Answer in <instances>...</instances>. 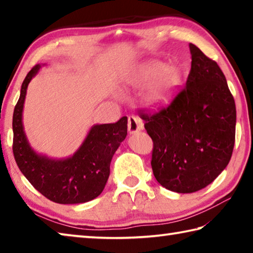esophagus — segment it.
<instances>
[{
  "label": "esophagus",
  "instance_id": "obj_1",
  "mask_svg": "<svg viewBox=\"0 0 253 253\" xmlns=\"http://www.w3.org/2000/svg\"><path fill=\"white\" fill-rule=\"evenodd\" d=\"M143 127L144 124L138 117L132 116V115L131 116H128V131H129L130 134H134V132L143 129Z\"/></svg>",
  "mask_w": 253,
  "mask_h": 253
}]
</instances>
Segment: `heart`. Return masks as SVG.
Segmentation results:
<instances>
[{
	"label": "heart",
	"mask_w": 253,
	"mask_h": 253,
	"mask_svg": "<svg viewBox=\"0 0 253 253\" xmlns=\"http://www.w3.org/2000/svg\"><path fill=\"white\" fill-rule=\"evenodd\" d=\"M149 74L153 76H160L162 77V85L158 87L153 93V99L156 101H162L165 99V87L172 83V79L174 78V70L172 68H164L161 63H154V65L149 68Z\"/></svg>",
	"instance_id": "obj_1"
}]
</instances>
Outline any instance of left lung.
I'll return each mask as SVG.
<instances>
[{
	"instance_id": "obj_1",
	"label": "left lung",
	"mask_w": 253,
	"mask_h": 253,
	"mask_svg": "<svg viewBox=\"0 0 253 253\" xmlns=\"http://www.w3.org/2000/svg\"><path fill=\"white\" fill-rule=\"evenodd\" d=\"M190 50L185 87L154 113L139 110L153 140L154 176L177 193L211 184L229 164L235 140L237 111L223 72L198 46Z\"/></svg>"
}]
</instances>
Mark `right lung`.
<instances>
[{"instance_id":"obj_1","label":"right lung","mask_w":253,"mask_h":253,"mask_svg":"<svg viewBox=\"0 0 253 253\" xmlns=\"http://www.w3.org/2000/svg\"><path fill=\"white\" fill-rule=\"evenodd\" d=\"M40 66L36 65L21 87V95L13 113V155L16 164L37 191L60 204L91 201L105 188L110 173V162L127 135V117L114 124L93 126L81 147L63 161L49 160L29 146L22 125V110L28 84Z\"/></svg>"}]
</instances>
